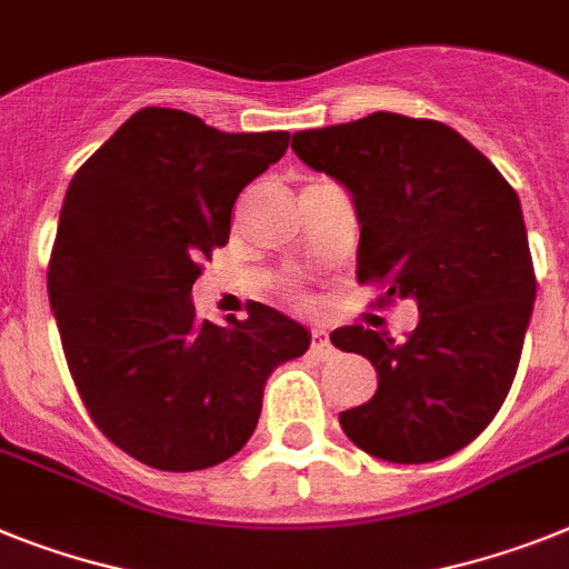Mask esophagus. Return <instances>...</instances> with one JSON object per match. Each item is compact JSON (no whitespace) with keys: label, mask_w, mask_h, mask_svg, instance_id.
I'll return each mask as SVG.
<instances>
[{"label":"esophagus","mask_w":569,"mask_h":569,"mask_svg":"<svg viewBox=\"0 0 569 569\" xmlns=\"http://www.w3.org/2000/svg\"><path fill=\"white\" fill-rule=\"evenodd\" d=\"M312 352L318 358H332L336 356V347L329 341V336L323 329H312Z\"/></svg>","instance_id":"obj_1"}]
</instances>
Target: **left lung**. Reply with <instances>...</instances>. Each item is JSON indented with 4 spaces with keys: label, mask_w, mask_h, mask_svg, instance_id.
<instances>
[{
    "label": "left lung",
    "mask_w": 569,
    "mask_h": 569,
    "mask_svg": "<svg viewBox=\"0 0 569 569\" xmlns=\"http://www.w3.org/2000/svg\"><path fill=\"white\" fill-rule=\"evenodd\" d=\"M303 164L347 188L361 226L356 274L413 300L405 341L341 327L332 343L379 373L341 428L388 462H433L480 437L518 373L536 269L512 184L439 121L373 112L292 136Z\"/></svg>",
    "instance_id": "1"
}]
</instances>
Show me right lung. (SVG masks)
Returning <instances> with one entry per match:
<instances>
[{
  "mask_svg": "<svg viewBox=\"0 0 569 569\" xmlns=\"http://www.w3.org/2000/svg\"><path fill=\"white\" fill-rule=\"evenodd\" d=\"M289 132H219L181 109H138L66 190L49 300L94 425L138 462L199 471L246 446L277 367L309 329L266 303L202 321L193 283L226 246L240 190Z\"/></svg>",
  "mask_w": 569,
  "mask_h": 569,
  "instance_id": "obj_1",
  "label": "right lung"
}]
</instances>
